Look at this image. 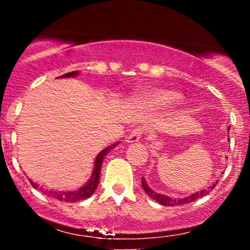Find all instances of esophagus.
Instances as JSON below:
<instances>
[{
  "instance_id": "1",
  "label": "esophagus",
  "mask_w": 250,
  "mask_h": 250,
  "mask_svg": "<svg viewBox=\"0 0 250 250\" xmlns=\"http://www.w3.org/2000/svg\"><path fill=\"white\" fill-rule=\"evenodd\" d=\"M142 128H136L131 131V134H129L127 137H125V142L127 143H136L140 141L142 136Z\"/></svg>"
}]
</instances>
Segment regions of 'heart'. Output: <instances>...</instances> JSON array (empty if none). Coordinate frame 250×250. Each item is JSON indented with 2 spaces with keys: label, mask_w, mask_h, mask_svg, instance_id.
<instances>
[{
  "label": "heart",
  "mask_w": 250,
  "mask_h": 250,
  "mask_svg": "<svg viewBox=\"0 0 250 250\" xmlns=\"http://www.w3.org/2000/svg\"><path fill=\"white\" fill-rule=\"evenodd\" d=\"M142 100L151 108H168L173 107L180 101V95L176 91L169 89H156L146 93Z\"/></svg>",
  "instance_id": "b5f03b06"
}]
</instances>
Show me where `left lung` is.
<instances>
[{
  "label": "left lung",
  "instance_id": "1",
  "mask_svg": "<svg viewBox=\"0 0 250 250\" xmlns=\"http://www.w3.org/2000/svg\"><path fill=\"white\" fill-rule=\"evenodd\" d=\"M141 183H142L143 190L148 194V196H150V199L157 201V202L162 206H171V207H173V206H180V205H186V203H190L193 202L194 200H197L200 199V197L206 196L208 193H210V190H213L215 188V186H216L217 183V180L215 181V182H213V185H210L206 189H202V190L200 191H195V193L189 194L188 196L181 197V199H175V197H170V196H167V195L156 193V191H154L153 189L149 187L147 181L145 180V177H142Z\"/></svg>",
  "mask_w": 250,
  "mask_h": 250
}]
</instances>
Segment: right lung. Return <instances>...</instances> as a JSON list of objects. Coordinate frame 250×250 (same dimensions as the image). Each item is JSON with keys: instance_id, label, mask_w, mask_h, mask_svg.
I'll return each instance as SVG.
<instances>
[{"instance_id": "obj_1", "label": "right lung", "mask_w": 250, "mask_h": 250, "mask_svg": "<svg viewBox=\"0 0 250 250\" xmlns=\"http://www.w3.org/2000/svg\"><path fill=\"white\" fill-rule=\"evenodd\" d=\"M80 71H71V73H67L64 75L60 76V79H69V77H76L79 76ZM59 79V77H57ZM119 141L114 143V145L108 146L107 148H104L103 150L100 151L97 154L95 161H94V169L91 171V176L90 179L87 181L85 185H83L82 187H80L79 189H75V190H55V189H47L43 188L42 186L37 185V183L34 182L33 180L29 179L31 186L34 188L39 189L40 191L45 195H49L50 197H54V199L59 200V201H64V202H77V201H81L84 199H88L90 197L91 195L94 194V191L96 190L97 186H99L100 182V174H101V167L103 160H104L105 155H107L111 149H114L119 145Z\"/></svg>"}]
</instances>
